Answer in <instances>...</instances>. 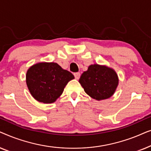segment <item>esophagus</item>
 <instances>
[{"instance_id":"34e87169","label":"esophagus","mask_w":151,"mask_h":151,"mask_svg":"<svg viewBox=\"0 0 151 151\" xmlns=\"http://www.w3.org/2000/svg\"><path fill=\"white\" fill-rule=\"evenodd\" d=\"M74 76H75L76 79L78 80L80 77V73H74Z\"/></svg>"}]
</instances>
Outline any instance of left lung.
I'll return each mask as SVG.
<instances>
[{"label":"left lung","mask_w":151,"mask_h":151,"mask_svg":"<svg viewBox=\"0 0 151 151\" xmlns=\"http://www.w3.org/2000/svg\"><path fill=\"white\" fill-rule=\"evenodd\" d=\"M79 82L86 94L97 100H102L114 94L119 80L113 69L95 64L82 74Z\"/></svg>","instance_id":"1"}]
</instances>
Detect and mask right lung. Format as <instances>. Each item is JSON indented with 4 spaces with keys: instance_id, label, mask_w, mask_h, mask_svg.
Masks as SVG:
<instances>
[{
    "instance_id": "1",
    "label": "right lung",
    "mask_w": 151,
    "mask_h": 151,
    "mask_svg": "<svg viewBox=\"0 0 151 151\" xmlns=\"http://www.w3.org/2000/svg\"><path fill=\"white\" fill-rule=\"evenodd\" d=\"M71 72L55 63H39L32 66L26 74V83L30 93L37 101L51 104L63 93L70 80Z\"/></svg>"
}]
</instances>
